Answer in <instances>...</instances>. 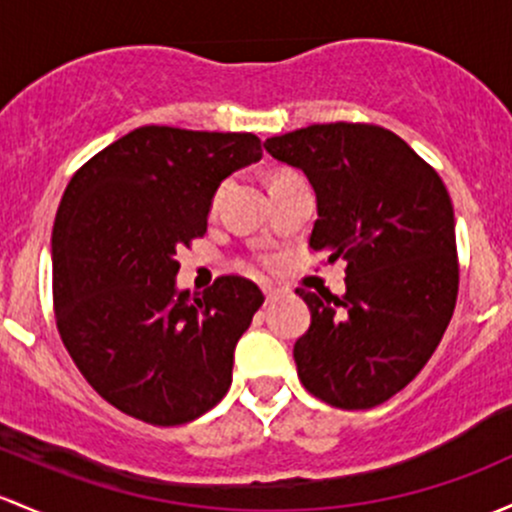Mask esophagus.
I'll use <instances>...</instances> for the list:
<instances>
[{"label":"esophagus","mask_w":512,"mask_h":512,"mask_svg":"<svg viewBox=\"0 0 512 512\" xmlns=\"http://www.w3.org/2000/svg\"><path fill=\"white\" fill-rule=\"evenodd\" d=\"M262 291H265L267 301H274L279 296V289H274V286H262Z\"/></svg>","instance_id":"esophagus-1"}]
</instances>
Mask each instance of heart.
Wrapping results in <instances>:
<instances>
[{
	"instance_id": "obj_1",
	"label": "heart",
	"mask_w": 512,
	"mask_h": 512,
	"mask_svg": "<svg viewBox=\"0 0 512 512\" xmlns=\"http://www.w3.org/2000/svg\"><path fill=\"white\" fill-rule=\"evenodd\" d=\"M286 174H291V172H282V174H277V177H274V179H279V177H286Z\"/></svg>"
}]
</instances>
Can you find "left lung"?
<instances>
[{"instance_id": "8db88e82", "label": "left lung", "mask_w": 512, "mask_h": 512, "mask_svg": "<svg viewBox=\"0 0 512 512\" xmlns=\"http://www.w3.org/2000/svg\"><path fill=\"white\" fill-rule=\"evenodd\" d=\"M316 192L308 245L347 262V291L296 294L311 328L294 345L308 393L364 411L406 389L445 335L459 289L454 209L428 162L369 123H316L265 140Z\"/></svg>"}]
</instances>
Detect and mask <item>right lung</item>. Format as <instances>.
I'll return each mask as SVG.
<instances>
[{"instance_id": "right-lung-1", "label": "right lung", "mask_w": 512, "mask_h": 512, "mask_svg": "<svg viewBox=\"0 0 512 512\" xmlns=\"http://www.w3.org/2000/svg\"><path fill=\"white\" fill-rule=\"evenodd\" d=\"M260 157L252 133L143 126L67 184L50 240L55 323L119 411L170 428L228 393L235 345L265 296L243 277L179 291L177 250L206 233L223 179Z\"/></svg>"}]
</instances>
